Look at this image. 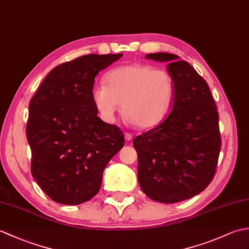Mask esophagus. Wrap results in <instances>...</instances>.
Returning <instances> with one entry per match:
<instances>
[{"label":"esophagus","instance_id":"1","mask_svg":"<svg viewBox=\"0 0 249 249\" xmlns=\"http://www.w3.org/2000/svg\"><path fill=\"white\" fill-rule=\"evenodd\" d=\"M125 139H126V141H130L131 139H133V134L125 133Z\"/></svg>","mask_w":249,"mask_h":249}]
</instances>
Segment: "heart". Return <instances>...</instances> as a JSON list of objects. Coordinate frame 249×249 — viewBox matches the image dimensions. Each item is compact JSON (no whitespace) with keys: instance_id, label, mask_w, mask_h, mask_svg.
Here are the masks:
<instances>
[{"instance_id":"obj_1","label":"heart","mask_w":249,"mask_h":249,"mask_svg":"<svg viewBox=\"0 0 249 249\" xmlns=\"http://www.w3.org/2000/svg\"><path fill=\"white\" fill-rule=\"evenodd\" d=\"M105 84L92 89L95 107L107 121L120 110L139 128L160 124L168 114L174 97V79L166 70L144 63L114 67L105 77Z\"/></svg>"}]
</instances>
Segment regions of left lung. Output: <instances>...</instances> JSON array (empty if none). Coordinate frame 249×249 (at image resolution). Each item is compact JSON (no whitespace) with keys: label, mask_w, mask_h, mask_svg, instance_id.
Segmentation results:
<instances>
[{"label":"left lung","mask_w":249,"mask_h":249,"mask_svg":"<svg viewBox=\"0 0 249 249\" xmlns=\"http://www.w3.org/2000/svg\"><path fill=\"white\" fill-rule=\"evenodd\" d=\"M146 59L167 62L176 88L166 120L134 139L138 181L152 200L176 203L203 192L215 176L221 147L217 107L208 83L186 61L166 52Z\"/></svg>","instance_id":"8db88e82"}]
</instances>
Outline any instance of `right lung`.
<instances>
[{
	"mask_svg": "<svg viewBox=\"0 0 249 249\" xmlns=\"http://www.w3.org/2000/svg\"><path fill=\"white\" fill-rule=\"evenodd\" d=\"M119 54H88L52 70L29 105L31 172L57 203L76 205L96 195L109 160L124 145L116 125L97 116L95 77Z\"/></svg>",
	"mask_w": 249,
	"mask_h": 249,
	"instance_id": "1",
	"label": "right lung"
}]
</instances>
